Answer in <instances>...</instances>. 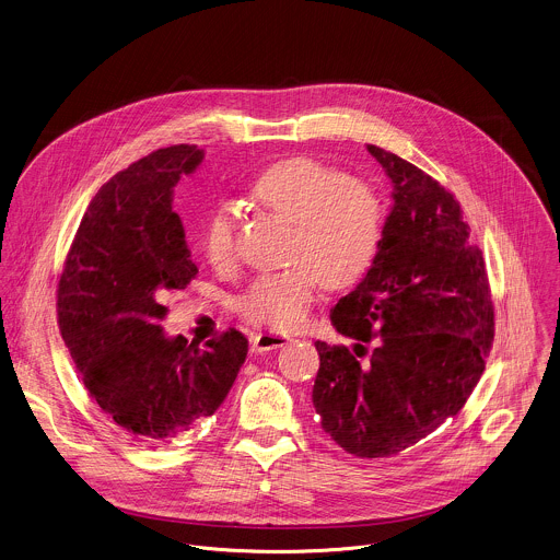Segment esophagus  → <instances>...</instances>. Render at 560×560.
<instances>
[{
	"label": "esophagus",
	"instance_id": "34e87169",
	"mask_svg": "<svg viewBox=\"0 0 560 560\" xmlns=\"http://www.w3.org/2000/svg\"><path fill=\"white\" fill-rule=\"evenodd\" d=\"M290 341V336L283 334H275V331H266V334H257L250 341V350L253 352H264V350H275L281 348Z\"/></svg>",
	"mask_w": 560,
	"mask_h": 560
}]
</instances>
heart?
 I'll use <instances>...</instances> for the list:
<instances>
[{
  "label": "heart",
  "mask_w": 560,
  "mask_h": 560,
  "mask_svg": "<svg viewBox=\"0 0 560 560\" xmlns=\"http://www.w3.org/2000/svg\"><path fill=\"white\" fill-rule=\"evenodd\" d=\"M250 197L294 224L288 250L292 268L259 277L237 310L253 325L290 331L303 325L323 283L341 290L370 270L385 231V206L372 186L312 158L270 166L253 184ZM235 210L229 203L214 206L201 248L217 270L235 264Z\"/></svg>",
  "instance_id": "obj_1"
}]
</instances>
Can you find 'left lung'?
I'll use <instances>...</instances> for the list:
<instances>
[{
    "mask_svg": "<svg viewBox=\"0 0 560 560\" xmlns=\"http://www.w3.org/2000/svg\"><path fill=\"white\" fill-rule=\"evenodd\" d=\"M394 206L363 281L331 310L354 348L316 341L314 407L325 433L361 458L418 444L454 418L482 376L493 303L482 250L452 192L381 147Z\"/></svg>",
    "mask_w": 560,
    "mask_h": 560,
    "instance_id": "1",
    "label": "left lung"
}]
</instances>
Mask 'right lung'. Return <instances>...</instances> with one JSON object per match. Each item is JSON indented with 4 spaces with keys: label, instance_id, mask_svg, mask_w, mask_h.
Instances as JSON below:
<instances>
[{
    "label": "right lung",
    "instance_id": "right-lung-1",
    "mask_svg": "<svg viewBox=\"0 0 560 560\" xmlns=\"http://www.w3.org/2000/svg\"><path fill=\"white\" fill-rule=\"evenodd\" d=\"M203 162L197 144L158 149L100 188L58 283V325L100 409L147 446H164L223 405L248 339L235 329L188 343L162 329L164 299L199 272L173 188Z\"/></svg>",
    "mask_w": 560,
    "mask_h": 560
}]
</instances>
